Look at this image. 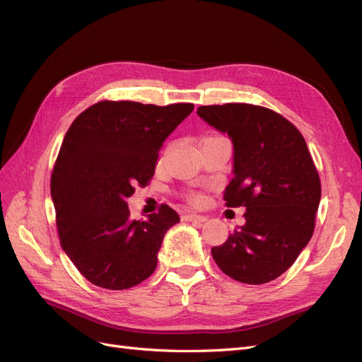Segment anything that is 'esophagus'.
Masks as SVG:
<instances>
[{"instance_id":"34e87169","label":"esophagus","mask_w":362,"mask_h":362,"mask_svg":"<svg viewBox=\"0 0 362 362\" xmlns=\"http://www.w3.org/2000/svg\"><path fill=\"white\" fill-rule=\"evenodd\" d=\"M182 221L204 223L206 221V217L205 216H198V214H185V216H182Z\"/></svg>"}]
</instances>
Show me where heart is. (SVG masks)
<instances>
[{
    "instance_id": "1",
    "label": "heart",
    "mask_w": 362,
    "mask_h": 362,
    "mask_svg": "<svg viewBox=\"0 0 362 362\" xmlns=\"http://www.w3.org/2000/svg\"><path fill=\"white\" fill-rule=\"evenodd\" d=\"M192 201H194V202H198V201H199V198H198V196H193V198H192Z\"/></svg>"
}]
</instances>
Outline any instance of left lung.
I'll use <instances>...</instances> for the list:
<instances>
[{
    "label": "left lung",
    "mask_w": 362,
    "mask_h": 362,
    "mask_svg": "<svg viewBox=\"0 0 362 362\" xmlns=\"http://www.w3.org/2000/svg\"><path fill=\"white\" fill-rule=\"evenodd\" d=\"M198 116L234 146V177L223 199L245 206L246 223L211 249L216 264L238 282L266 284L291 267L314 233L322 185L300 131L252 104L202 105Z\"/></svg>",
    "instance_id": "1"
}]
</instances>
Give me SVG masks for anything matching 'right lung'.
Segmentation results:
<instances>
[{"label":"right lung","mask_w":362,"mask_h":362,"mask_svg":"<svg viewBox=\"0 0 362 362\" xmlns=\"http://www.w3.org/2000/svg\"><path fill=\"white\" fill-rule=\"evenodd\" d=\"M193 108L101 101L69 127L51 198L60 245L95 286L127 290L154 273L164 234L180 216L163 204L148 221H131L127 198L154 177L163 141Z\"/></svg>","instance_id":"obj_1"}]
</instances>
